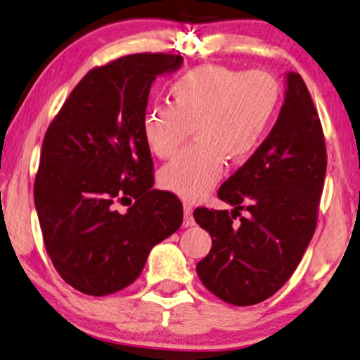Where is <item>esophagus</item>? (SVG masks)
<instances>
[{"mask_svg":"<svg viewBox=\"0 0 360 360\" xmlns=\"http://www.w3.org/2000/svg\"><path fill=\"white\" fill-rule=\"evenodd\" d=\"M191 212H193L191 202H184V214H185V217H184V226H185V227L195 226V219H193Z\"/></svg>","mask_w":360,"mask_h":360,"instance_id":"obj_1","label":"esophagus"}]
</instances>
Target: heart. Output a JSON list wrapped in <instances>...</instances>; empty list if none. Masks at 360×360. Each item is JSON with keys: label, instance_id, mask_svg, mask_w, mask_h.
I'll return each instance as SVG.
<instances>
[{"label": "heart", "instance_id": "heart-1", "mask_svg": "<svg viewBox=\"0 0 360 360\" xmlns=\"http://www.w3.org/2000/svg\"><path fill=\"white\" fill-rule=\"evenodd\" d=\"M169 102L148 107L143 136L150 153L169 159L188 138L196 139L160 170L165 190L185 200L205 196L222 176L226 159L253 154L279 107L281 87L264 70L201 65L169 87Z\"/></svg>", "mask_w": 360, "mask_h": 360}]
</instances>
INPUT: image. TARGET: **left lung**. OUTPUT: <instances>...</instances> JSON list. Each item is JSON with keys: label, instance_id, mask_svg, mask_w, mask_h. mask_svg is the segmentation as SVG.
<instances>
[{"label": "left lung", "instance_id": "obj_1", "mask_svg": "<svg viewBox=\"0 0 360 360\" xmlns=\"http://www.w3.org/2000/svg\"><path fill=\"white\" fill-rule=\"evenodd\" d=\"M325 174L319 112L302 76L289 72L278 122L217 191L232 212L205 206L193 212L212 238L210 255L196 264L206 289L238 307L278 292L314 237Z\"/></svg>", "mask_w": 360, "mask_h": 360}]
</instances>
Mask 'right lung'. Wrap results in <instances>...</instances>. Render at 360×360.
<instances>
[{
	"label": "right lung",
	"mask_w": 360,
	"mask_h": 360,
	"mask_svg": "<svg viewBox=\"0 0 360 360\" xmlns=\"http://www.w3.org/2000/svg\"><path fill=\"white\" fill-rule=\"evenodd\" d=\"M180 65V55L134 53L92 68L49 124L34 201L51 263L79 292L124 289L181 226L179 198L153 190L143 136L150 86ZM117 202L129 211L118 213Z\"/></svg>",
	"instance_id": "add662e5"
}]
</instances>
